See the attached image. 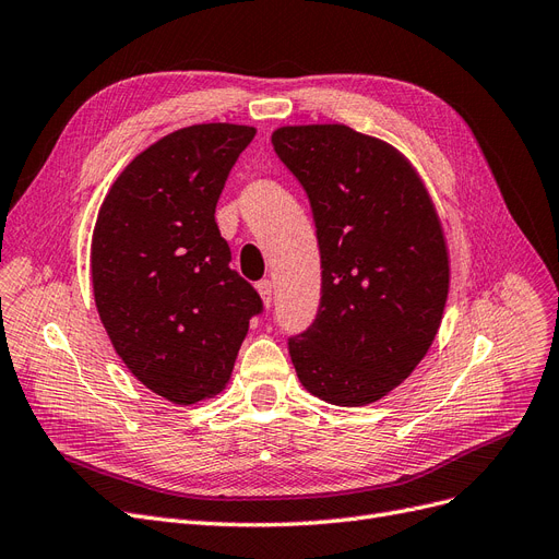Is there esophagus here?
Instances as JSON below:
<instances>
[{
    "label": "esophagus",
    "mask_w": 559,
    "mask_h": 559,
    "mask_svg": "<svg viewBox=\"0 0 559 559\" xmlns=\"http://www.w3.org/2000/svg\"><path fill=\"white\" fill-rule=\"evenodd\" d=\"M258 293H260V299H262V304L269 308V304H272V295H274V285H272V281H260L258 283Z\"/></svg>",
    "instance_id": "esophagus-1"
}]
</instances>
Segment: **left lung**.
<instances>
[{"label": "left lung", "instance_id": "1", "mask_svg": "<svg viewBox=\"0 0 559 559\" xmlns=\"http://www.w3.org/2000/svg\"><path fill=\"white\" fill-rule=\"evenodd\" d=\"M274 150L313 206L322 260L316 322L290 338L308 394L359 407L426 357L449 295V248L417 168L394 144L345 123H297Z\"/></svg>", "mask_w": 559, "mask_h": 559}]
</instances>
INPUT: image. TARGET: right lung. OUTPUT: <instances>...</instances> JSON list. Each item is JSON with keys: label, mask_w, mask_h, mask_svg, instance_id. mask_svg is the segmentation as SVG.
<instances>
[{"label": "right lung", "mask_w": 559, "mask_h": 559, "mask_svg": "<svg viewBox=\"0 0 559 559\" xmlns=\"http://www.w3.org/2000/svg\"><path fill=\"white\" fill-rule=\"evenodd\" d=\"M246 123H193L119 173L92 235L98 318L138 382L175 405L214 399L233 378L258 293L230 266L214 218Z\"/></svg>", "instance_id": "obj_1"}]
</instances>
